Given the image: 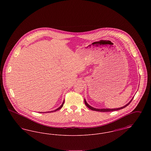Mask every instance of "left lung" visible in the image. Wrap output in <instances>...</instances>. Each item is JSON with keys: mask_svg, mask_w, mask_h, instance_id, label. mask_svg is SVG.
Returning a JSON list of instances; mask_svg holds the SVG:
<instances>
[{"mask_svg": "<svg viewBox=\"0 0 151 151\" xmlns=\"http://www.w3.org/2000/svg\"><path fill=\"white\" fill-rule=\"evenodd\" d=\"M133 99H134V97H133ZM133 99H132V100L130 101L127 104H126L125 106H123L122 108H117V109H96V108H93V107H92V106H91L89 105H88V103L86 102V100L85 99H84V102H85V104H86V106L89 108V109L92 110L97 111H101V112H106V111H116V110H120V109H123V108H126L127 106H128V105H129V104H130V102L132 101Z\"/></svg>", "mask_w": 151, "mask_h": 151, "instance_id": "left-lung-1", "label": "left lung"}]
</instances>
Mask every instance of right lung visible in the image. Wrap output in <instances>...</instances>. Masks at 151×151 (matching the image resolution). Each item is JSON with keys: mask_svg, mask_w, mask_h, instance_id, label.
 Here are the masks:
<instances>
[{"mask_svg": "<svg viewBox=\"0 0 151 151\" xmlns=\"http://www.w3.org/2000/svg\"><path fill=\"white\" fill-rule=\"evenodd\" d=\"M64 103H65V101L63 102V103H62V105L59 107V108H58V109H57L56 110H53V111H50V112H55V111H57V110H59V109H60L61 108H62L63 107V104H64ZM40 113H42V112H40ZM46 113V112H45Z\"/></svg>", "mask_w": 151, "mask_h": 151, "instance_id": "right-lung-1", "label": "right lung"}]
</instances>
